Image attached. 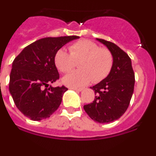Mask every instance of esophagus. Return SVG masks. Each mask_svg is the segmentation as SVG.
<instances>
[{
  "mask_svg": "<svg viewBox=\"0 0 156 156\" xmlns=\"http://www.w3.org/2000/svg\"><path fill=\"white\" fill-rule=\"evenodd\" d=\"M72 90H75V91H78V92H81V90H83V88H72Z\"/></svg>",
  "mask_w": 156,
  "mask_h": 156,
  "instance_id": "esophagus-1",
  "label": "esophagus"
}]
</instances>
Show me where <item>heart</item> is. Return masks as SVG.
Instances as JSON below:
<instances>
[{
	"label": "heart",
	"mask_w": 156,
	"mask_h": 156,
	"mask_svg": "<svg viewBox=\"0 0 156 156\" xmlns=\"http://www.w3.org/2000/svg\"><path fill=\"white\" fill-rule=\"evenodd\" d=\"M70 53L60 49L55 55V63L63 73L72 71L78 64V71L63 77L62 82L71 87H80L93 81H102L110 72L113 57L110 50L100 48L90 40H79L69 46Z\"/></svg>",
	"instance_id": "1"
}]
</instances>
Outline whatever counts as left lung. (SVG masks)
Returning a JSON list of instances; mask_svg holds the SVG:
<instances>
[{
    "instance_id": "8db88e82",
    "label": "left lung",
    "mask_w": 156,
    "mask_h": 156,
    "mask_svg": "<svg viewBox=\"0 0 156 156\" xmlns=\"http://www.w3.org/2000/svg\"><path fill=\"white\" fill-rule=\"evenodd\" d=\"M110 51L113 57L109 75L90 88L94 90L93 103L84 106L90 118L100 123L117 120L126 112L133 96L135 75L129 55L111 42L96 39Z\"/></svg>"
}]
</instances>
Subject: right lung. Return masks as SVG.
I'll return each instance as SVG.
<instances>
[{
	"instance_id": "1",
	"label": "right lung",
	"mask_w": 156,
	"mask_h": 156,
	"mask_svg": "<svg viewBox=\"0 0 156 156\" xmlns=\"http://www.w3.org/2000/svg\"><path fill=\"white\" fill-rule=\"evenodd\" d=\"M79 36L46 37L36 40L15 58L12 63L9 90L18 110L27 117L40 121L58 108L66 87L49 86L59 78L55 64L57 51Z\"/></svg>"
}]
</instances>
